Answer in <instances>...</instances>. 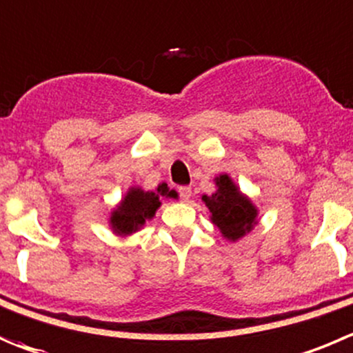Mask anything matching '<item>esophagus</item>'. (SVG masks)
<instances>
[{"label": "esophagus", "mask_w": 353, "mask_h": 353, "mask_svg": "<svg viewBox=\"0 0 353 353\" xmlns=\"http://www.w3.org/2000/svg\"><path fill=\"white\" fill-rule=\"evenodd\" d=\"M179 194L180 197H182V201H189L190 197H192V189H190V187H180Z\"/></svg>", "instance_id": "obj_1"}]
</instances>
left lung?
Returning <instances> with one entry per match:
<instances>
[{
    "instance_id": "obj_1",
    "label": "left lung",
    "mask_w": 353,
    "mask_h": 353,
    "mask_svg": "<svg viewBox=\"0 0 353 353\" xmlns=\"http://www.w3.org/2000/svg\"><path fill=\"white\" fill-rule=\"evenodd\" d=\"M214 180L218 187L216 192L203 196V201L211 213V221L220 229L225 239H241L256 223V208L239 192L229 174H220Z\"/></svg>"
}]
</instances>
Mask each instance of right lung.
Wrapping results in <instances>:
<instances>
[{
    "mask_svg": "<svg viewBox=\"0 0 353 353\" xmlns=\"http://www.w3.org/2000/svg\"><path fill=\"white\" fill-rule=\"evenodd\" d=\"M161 197H174V192L168 189L166 183L157 187L154 192H145L139 187H132L124 196L117 210L112 211L110 225L112 230L119 236H128L145 223V220L156 214V210L161 206Z\"/></svg>",
    "mask_w": 353,
    "mask_h": 353,
    "instance_id": "add662e5",
    "label": "right lung"
}]
</instances>
